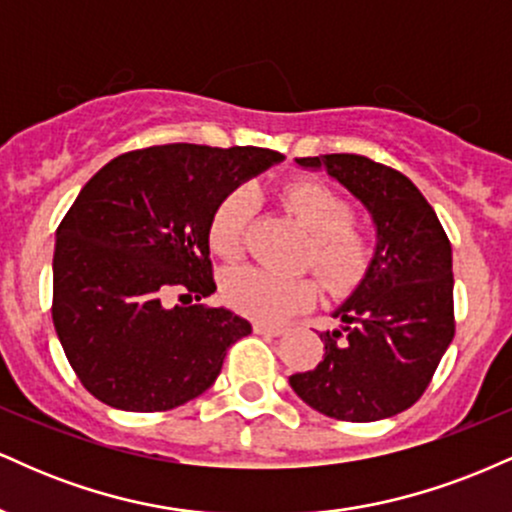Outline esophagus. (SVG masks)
<instances>
[{"instance_id": "obj_1", "label": "esophagus", "mask_w": 512, "mask_h": 512, "mask_svg": "<svg viewBox=\"0 0 512 512\" xmlns=\"http://www.w3.org/2000/svg\"><path fill=\"white\" fill-rule=\"evenodd\" d=\"M252 330H255L257 334H267V337H281V334H284V327L267 325V322H255V325H252Z\"/></svg>"}]
</instances>
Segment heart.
Here are the masks:
<instances>
[{
  "instance_id": "1",
  "label": "heart",
  "mask_w": 512,
  "mask_h": 512,
  "mask_svg": "<svg viewBox=\"0 0 512 512\" xmlns=\"http://www.w3.org/2000/svg\"><path fill=\"white\" fill-rule=\"evenodd\" d=\"M281 202L310 231L305 264H313L332 291H349L373 260V243L354 226V207L317 180H296L281 190ZM255 195L240 185L226 192L207 223L211 250L223 260H238L248 248ZM223 298L238 313L262 322H279L310 308L320 296L313 276H279L260 267H238L223 274Z\"/></svg>"
}]
</instances>
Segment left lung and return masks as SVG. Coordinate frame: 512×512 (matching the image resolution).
<instances>
[{"mask_svg": "<svg viewBox=\"0 0 512 512\" xmlns=\"http://www.w3.org/2000/svg\"><path fill=\"white\" fill-rule=\"evenodd\" d=\"M325 168L373 216L378 245L351 298L322 332L325 356L289 383L308 407L339 421H380L426 392L455 337L452 248L436 211L399 170L356 154L296 158Z\"/></svg>", "mask_w": 512, "mask_h": 512, "instance_id": "1", "label": "left lung"}]
</instances>
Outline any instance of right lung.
Masks as SVG:
<instances>
[{"mask_svg": "<svg viewBox=\"0 0 512 512\" xmlns=\"http://www.w3.org/2000/svg\"><path fill=\"white\" fill-rule=\"evenodd\" d=\"M279 151L166 144L113 158L57 228L52 322L76 378L115 409L168 411L219 378L250 322L216 291L207 223L216 202ZM178 295L180 304L172 303Z\"/></svg>", "mask_w": 512, "mask_h": 512, "instance_id": "obj_1", "label": "right lung"}]
</instances>
